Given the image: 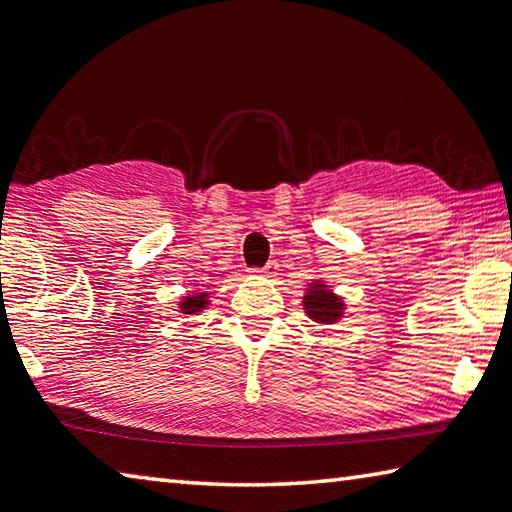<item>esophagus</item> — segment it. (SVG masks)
I'll return each mask as SVG.
<instances>
[{
  "label": "esophagus",
  "mask_w": 512,
  "mask_h": 512,
  "mask_svg": "<svg viewBox=\"0 0 512 512\" xmlns=\"http://www.w3.org/2000/svg\"><path fill=\"white\" fill-rule=\"evenodd\" d=\"M255 275H264V278H273L275 273H278V264L275 262H269L266 266H262V269H250Z\"/></svg>",
  "instance_id": "esophagus-1"
}]
</instances>
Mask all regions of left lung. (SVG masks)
Returning <instances> with one entry per match:
<instances>
[{
  "label": "left lung",
  "instance_id": "obj_1",
  "mask_svg": "<svg viewBox=\"0 0 512 512\" xmlns=\"http://www.w3.org/2000/svg\"><path fill=\"white\" fill-rule=\"evenodd\" d=\"M305 303V312L310 319L319 321V323H332L342 316L344 303L342 298H337L332 291L323 285V282H314L307 291V296L303 298Z\"/></svg>",
  "mask_w": 512,
  "mask_h": 512
}]
</instances>
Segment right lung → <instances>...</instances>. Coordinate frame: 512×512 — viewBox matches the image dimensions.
<instances>
[{"label":"right lung","instance_id":"1","mask_svg":"<svg viewBox=\"0 0 512 512\" xmlns=\"http://www.w3.org/2000/svg\"><path fill=\"white\" fill-rule=\"evenodd\" d=\"M205 305H207V296H186L180 307L186 314H193V312H200Z\"/></svg>","mask_w":512,"mask_h":512}]
</instances>
